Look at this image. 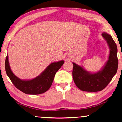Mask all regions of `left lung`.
<instances>
[{"label":"left lung","mask_w":122,"mask_h":122,"mask_svg":"<svg viewBox=\"0 0 122 122\" xmlns=\"http://www.w3.org/2000/svg\"><path fill=\"white\" fill-rule=\"evenodd\" d=\"M108 43L110 49L108 60L101 70L96 73L88 72L82 66L72 62L73 79L76 85L82 91L97 92L104 89L113 79L118 69L117 48L110 35L106 33L102 34Z\"/></svg>","instance_id":"obj_1"}]
</instances>
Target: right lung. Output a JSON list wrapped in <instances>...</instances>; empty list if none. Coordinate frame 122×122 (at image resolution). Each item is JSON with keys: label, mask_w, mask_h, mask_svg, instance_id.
Listing matches in <instances>:
<instances>
[{"label": "right lung", "mask_w": 122, "mask_h": 122, "mask_svg": "<svg viewBox=\"0 0 122 122\" xmlns=\"http://www.w3.org/2000/svg\"><path fill=\"white\" fill-rule=\"evenodd\" d=\"M63 63V60L53 62L50 64L37 77L31 80H21L16 77L11 71L7 54L5 69L7 76L18 89L26 94L38 95L43 94L49 90L53 82L55 75Z\"/></svg>", "instance_id": "add662e5"}]
</instances>
